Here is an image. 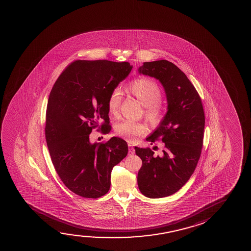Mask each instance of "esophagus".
Segmentation results:
<instances>
[{"instance_id":"esophagus-1","label":"esophagus","mask_w":251,"mask_h":251,"mask_svg":"<svg viewBox=\"0 0 251 251\" xmlns=\"http://www.w3.org/2000/svg\"><path fill=\"white\" fill-rule=\"evenodd\" d=\"M128 152H129V154H134V148L132 147L131 144H128Z\"/></svg>"}]
</instances>
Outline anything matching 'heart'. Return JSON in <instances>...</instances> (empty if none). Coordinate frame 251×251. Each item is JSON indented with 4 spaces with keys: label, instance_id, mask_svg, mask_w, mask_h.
<instances>
[{
    "label": "heart",
    "instance_id": "1",
    "mask_svg": "<svg viewBox=\"0 0 251 251\" xmlns=\"http://www.w3.org/2000/svg\"><path fill=\"white\" fill-rule=\"evenodd\" d=\"M127 91L144 105V115L151 124H158L164 116L160 87L153 79L141 77L131 81L127 85ZM123 93L119 88L112 90L107 100V108L111 117H117L120 110ZM115 134L127 141H135L139 136L148 133V127L142 123L123 120L114 126Z\"/></svg>",
    "mask_w": 251,
    "mask_h": 251
}]
</instances>
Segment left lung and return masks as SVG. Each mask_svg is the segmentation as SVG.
<instances>
[{
	"mask_svg": "<svg viewBox=\"0 0 251 251\" xmlns=\"http://www.w3.org/2000/svg\"><path fill=\"white\" fill-rule=\"evenodd\" d=\"M138 70L159 80L168 103L159 126L147 138L150 142L161 141V152L134 148L142 160L137 176L140 191L148 198H162L177 192L195 172L202 148L205 115L195 86L172 62H144Z\"/></svg>",
	"mask_w": 251,
	"mask_h": 251,
	"instance_id": "left-lung-1",
	"label": "left lung"
}]
</instances>
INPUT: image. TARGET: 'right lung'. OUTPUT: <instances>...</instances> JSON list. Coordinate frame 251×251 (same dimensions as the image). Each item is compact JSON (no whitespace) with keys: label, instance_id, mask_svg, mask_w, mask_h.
<instances>
[{"label":"right lung","instance_id":"1","mask_svg":"<svg viewBox=\"0 0 251 251\" xmlns=\"http://www.w3.org/2000/svg\"><path fill=\"white\" fill-rule=\"evenodd\" d=\"M133 66L107 60L72 62L52 87L46 110L45 138L52 163L62 182L85 198H99L110 189L111 171L127 154L119 137L91 143L93 128L103 121L110 130L107 100Z\"/></svg>","mask_w":251,"mask_h":251}]
</instances>
